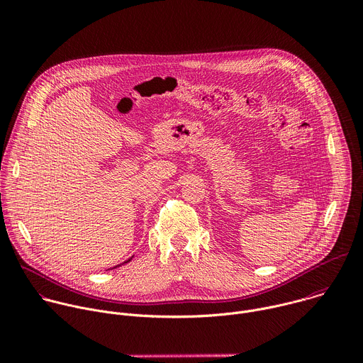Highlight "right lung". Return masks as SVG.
Masks as SVG:
<instances>
[{"label": "right lung", "mask_w": 363, "mask_h": 363, "mask_svg": "<svg viewBox=\"0 0 363 363\" xmlns=\"http://www.w3.org/2000/svg\"><path fill=\"white\" fill-rule=\"evenodd\" d=\"M128 262H130V260H128ZM128 262H125V263H128ZM118 267V266H116Z\"/></svg>", "instance_id": "1"}]
</instances>
